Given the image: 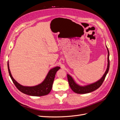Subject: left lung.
<instances>
[{
	"instance_id": "1",
	"label": "left lung",
	"mask_w": 120,
	"mask_h": 120,
	"mask_svg": "<svg viewBox=\"0 0 120 120\" xmlns=\"http://www.w3.org/2000/svg\"><path fill=\"white\" fill-rule=\"evenodd\" d=\"M107 47V46H106ZM107 48L108 55V66L106 71H105V73L103 75V77L101 78L100 80L97 81V82H94L92 84H90L89 85H87L86 86H80L79 85L77 84L74 81V80L71 78V77L69 75H67L68 82L69 83V85L71 87V89L73 90V92L77 94H86L92 92L94 91V90H96L101 86L102 85L103 82L105 80V79L106 77V75H107L108 72L110 68V60H109V49Z\"/></svg>"
}]
</instances>
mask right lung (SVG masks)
Instances as JSON below:
<instances>
[{
    "instance_id": "add662e5",
    "label": "right lung",
    "mask_w": 120,
    "mask_h": 120,
    "mask_svg": "<svg viewBox=\"0 0 120 120\" xmlns=\"http://www.w3.org/2000/svg\"><path fill=\"white\" fill-rule=\"evenodd\" d=\"M8 66L10 77L17 89L21 92L26 95L38 97L46 95L51 91L56 74V71L60 68L59 67H56L51 69L47 75L45 80L41 84L34 86H25L20 85L13 78L9 70L8 61Z\"/></svg>"
}]
</instances>
